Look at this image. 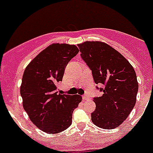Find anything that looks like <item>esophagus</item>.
I'll return each mask as SVG.
<instances>
[{
    "mask_svg": "<svg viewBox=\"0 0 153 153\" xmlns=\"http://www.w3.org/2000/svg\"><path fill=\"white\" fill-rule=\"evenodd\" d=\"M89 99V97H88V96L87 95H84V96H83V100L84 101H86V100H88Z\"/></svg>",
    "mask_w": 153,
    "mask_h": 153,
    "instance_id": "34e87169",
    "label": "esophagus"
}]
</instances>
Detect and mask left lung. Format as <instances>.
I'll return each instance as SVG.
<instances>
[{
	"label": "left lung",
	"instance_id": "8db88e82",
	"mask_svg": "<svg viewBox=\"0 0 153 153\" xmlns=\"http://www.w3.org/2000/svg\"><path fill=\"white\" fill-rule=\"evenodd\" d=\"M81 57L91 69L95 83L103 94L93 101L92 122L102 129H115L130 114L136 102L138 85L134 68L120 52L102 41L78 44Z\"/></svg>",
	"mask_w": 153,
	"mask_h": 153
}]
</instances>
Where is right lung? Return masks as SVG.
<instances>
[{
  "mask_svg": "<svg viewBox=\"0 0 153 153\" xmlns=\"http://www.w3.org/2000/svg\"><path fill=\"white\" fill-rule=\"evenodd\" d=\"M75 45L52 44L37 54L24 70L20 88L23 107L40 130L56 134L70 126L74 109L82 101L79 95L59 93L67 63L77 54Z\"/></svg>",
  "mask_w": 153,
  "mask_h": 153,
  "instance_id": "obj_1",
  "label": "right lung"
}]
</instances>
